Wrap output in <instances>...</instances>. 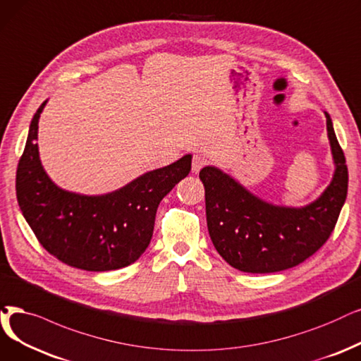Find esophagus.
Returning a JSON list of instances; mask_svg holds the SVG:
<instances>
[{"label":"esophagus","instance_id":"1","mask_svg":"<svg viewBox=\"0 0 361 361\" xmlns=\"http://www.w3.org/2000/svg\"><path fill=\"white\" fill-rule=\"evenodd\" d=\"M206 163H207V160L206 158L201 155V154H195L194 157H192V171L194 173H198L201 169H203L204 166H206Z\"/></svg>","mask_w":361,"mask_h":361}]
</instances>
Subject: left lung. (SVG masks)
Wrapping results in <instances>:
<instances>
[{"mask_svg":"<svg viewBox=\"0 0 361 361\" xmlns=\"http://www.w3.org/2000/svg\"><path fill=\"white\" fill-rule=\"evenodd\" d=\"M324 115L335 175L324 192L304 207L267 203L218 167L201 169L209 234L231 267L252 274L293 268L330 237L347 198L348 169L330 115Z\"/></svg>","mask_w":361,"mask_h":361,"instance_id":"left-lung-1","label":"left lung"}]
</instances>
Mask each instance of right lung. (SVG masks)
Listing matches in <instances>:
<instances>
[{"label":"right lung","mask_w":361,"mask_h":361,"mask_svg":"<svg viewBox=\"0 0 361 361\" xmlns=\"http://www.w3.org/2000/svg\"><path fill=\"white\" fill-rule=\"evenodd\" d=\"M30 126L16 173L18 203L35 237L63 264L85 271L120 269L136 262L154 233L160 201L188 176L191 155L157 169L104 195H81L59 188L42 169L38 120Z\"/></svg>","instance_id":"obj_1"}]
</instances>
